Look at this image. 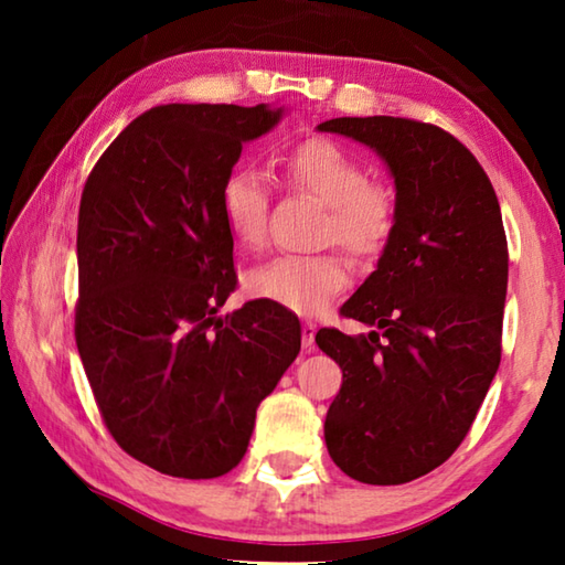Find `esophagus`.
Segmentation results:
<instances>
[{
    "mask_svg": "<svg viewBox=\"0 0 565 565\" xmlns=\"http://www.w3.org/2000/svg\"><path fill=\"white\" fill-rule=\"evenodd\" d=\"M313 337H317V323L306 321L303 329H301V343H303V349L309 351V353L313 351Z\"/></svg>",
    "mask_w": 565,
    "mask_h": 565,
    "instance_id": "esophagus-1",
    "label": "esophagus"
}]
</instances>
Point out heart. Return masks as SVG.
I'll return each instance as SVG.
<instances>
[{"mask_svg": "<svg viewBox=\"0 0 565 565\" xmlns=\"http://www.w3.org/2000/svg\"><path fill=\"white\" fill-rule=\"evenodd\" d=\"M291 186L327 204L323 238L366 259L386 246L396 224L394 191L371 181L366 167L329 139H306L279 157ZM218 212L234 242L259 248L266 238L269 191L256 169L228 171L218 189ZM349 271L339 254H279L246 274L244 289L252 299L271 301L303 317L327 309L347 289Z\"/></svg>", "mask_w": 565, "mask_h": 565, "instance_id": "1", "label": "heart"}]
</instances>
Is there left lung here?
<instances>
[{
    "instance_id": "left-lung-1",
    "label": "left lung",
    "mask_w": 565,
    "mask_h": 565,
    "mask_svg": "<svg viewBox=\"0 0 565 565\" xmlns=\"http://www.w3.org/2000/svg\"><path fill=\"white\" fill-rule=\"evenodd\" d=\"M319 131L386 161L396 224L376 271L341 306L374 331L321 329L343 381L323 438L343 473L398 486L441 466L471 428L501 363L509 244L483 167L434 124L339 117Z\"/></svg>"
}]
</instances>
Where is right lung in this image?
<instances>
[{"instance_id":"right-lung-1","label":"right lung","mask_w":565,"mask_h":565,"mask_svg":"<svg viewBox=\"0 0 565 565\" xmlns=\"http://www.w3.org/2000/svg\"><path fill=\"white\" fill-rule=\"evenodd\" d=\"M281 114L266 104L154 107L84 184L76 349L114 441L159 473L232 471L256 408L301 349L299 319L271 301L216 313L236 289L218 189L244 141Z\"/></svg>"}]
</instances>
